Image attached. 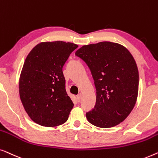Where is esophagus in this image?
Returning <instances> with one entry per match:
<instances>
[{"label": "esophagus", "mask_w": 158, "mask_h": 158, "mask_svg": "<svg viewBox=\"0 0 158 158\" xmlns=\"http://www.w3.org/2000/svg\"><path fill=\"white\" fill-rule=\"evenodd\" d=\"M81 96H82V94H81V93H79V94L77 95V101L80 102V100H81Z\"/></svg>", "instance_id": "obj_1"}]
</instances>
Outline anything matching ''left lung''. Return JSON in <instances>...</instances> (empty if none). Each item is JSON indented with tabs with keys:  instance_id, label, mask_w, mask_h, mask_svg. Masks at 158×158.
Wrapping results in <instances>:
<instances>
[{
	"instance_id": "obj_1",
	"label": "left lung",
	"mask_w": 158,
	"mask_h": 158,
	"mask_svg": "<svg viewBox=\"0 0 158 158\" xmlns=\"http://www.w3.org/2000/svg\"><path fill=\"white\" fill-rule=\"evenodd\" d=\"M75 54L90 69L97 89L96 104L86 114L89 123L101 128L121 123L138 95L139 72L132 55L124 46L110 41L84 45Z\"/></svg>"
}]
</instances>
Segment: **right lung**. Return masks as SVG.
I'll return each instance as SVG.
<instances>
[{
    "mask_svg": "<svg viewBox=\"0 0 158 158\" xmlns=\"http://www.w3.org/2000/svg\"><path fill=\"white\" fill-rule=\"evenodd\" d=\"M77 44L43 41L26 56L19 78L24 110L38 124L54 127L65 123L74 104L66 91L62 68Z\"/></svg>",
    "mask_w": 158,
    "mask_h": 158,
    "instance_id": "add662e5",
    "label": "right lung"
}]
</instances>
